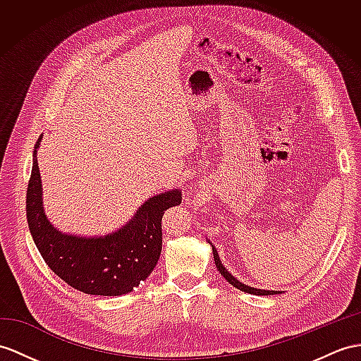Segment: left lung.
<instances>
[{
    "label": "left lung",
    "mask_w": 361,
    "mask_h": 361,
    "mask_svg": "<svg viewBox=\"0 0 361 361\" xmlns=\"http://www.w3.org/2000/svg\"><path fill=\"white\" fill-rule=\"evenodd\" d=\"M209 245H211V242H209ZM211 248H213L214 263H216V267H217L219 272H221V274L225 277V280H228V283H231L234 288L240 289V291H243V293L254 294V295H272V294H277V293L280 294V291H267V289H257V288H252V286H248V285H243V283L239 282V280H237L234 276H231L230 271L225 269V267L222 265L221 259H219V254H217V251H216V248L213 247V245H211Z\"/></svg>",
    "instance_id": "1"
}]
</instances>
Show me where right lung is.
Here are the masks:
<instances>
[{
	"label": "right lung",
	"mask_w": 361,
	"mask_h": 361,
	"mask_svg": "<svg viewBox=\"0 0 361 361\" xmlns=\"http://www.w3.org/2000/svg\"><path fill=\"white\" fill-rule=\"evenodd\" d=\"M35 145L25 211L32 239L44 262L67 285L92 295H124L152 274L162 251V216L182 202L180 190L145 200L131 221L107 235L61 233L42 205L41 174Z\"/></svg>",
	"instance_id": "1"
}]
</instances>
